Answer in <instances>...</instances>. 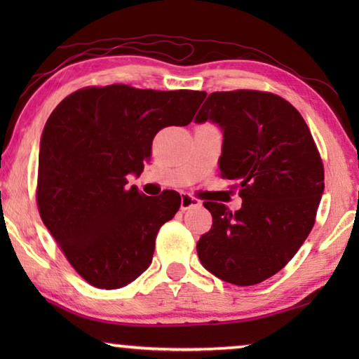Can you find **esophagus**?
<instances>
[{"mask_svg":"<svg viewBox=\"0 0 359 359\" xmlns=\"http://www.w3.org/2000/svg\"><path fill=\"white\" fill-rule=\"evenodd\" d=\"M196 205H201V201L198 198L191 196V194H182V201H180V209L182 210H188L191 208H196Z\"/></svg>","mask_w":359,"mask_h":359,"instance_id":"esophagus-1","label":"esophagus"}]
</instances>
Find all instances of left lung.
<instances>
[{"mask_svg": "<svg viewBox=\"0 0 359 359\" xmlns=\"http://www.w3.org/2000/svg\"><path fill=\"white\" fill-rule=\"evenodd\" d=\"M194 120L222 126L220 177L242 198L236 212L204 203L212 228L198 241V257L224 282L261 283L288 264L313 228L325 190L317 144L296 107L269 92H214Z\"/></svg>", "mask_w": 359, "mask_h": 359, "instance_id": "left-lung-1", "label": "left lung"}]
</instances>
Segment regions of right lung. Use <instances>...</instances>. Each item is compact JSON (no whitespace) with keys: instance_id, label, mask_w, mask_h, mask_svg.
I'll list each match as a JSON object with an SVG mask.
<instances>
[{"instance_id":"1","label":"right lung","mask_w":359,"mask_h":359,"mask_svg":"<svg viewBox=\"0 0 359 359\" xmlns=\"http://www.w3.org/2000/svg\"><path fill=\"white\" fill-rule=\"evenodd\" d=\"M205 92L85 87L53 109L41 137L39 215L83 280L115 290L151 263L160 228L180 194L149 198L126 187L150 161L151 141L166 126L193 120Z\"/></svg>"}]
</instances>
